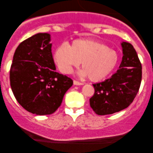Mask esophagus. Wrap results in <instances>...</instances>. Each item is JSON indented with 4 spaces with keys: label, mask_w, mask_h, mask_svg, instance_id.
Instances as JSON below:
<instances>
[{
    "label": "esophagus",
    "mask_w": 153,
    "mask_h": 153,
    "mask_svg": "<svg viewBox=\"0 0 153 153\" xmlns=\"http://www.w3.org/2000/svg\"><path fill=\"white\" fill-rule=\"evenodd\" d=\"M73 83H74V84H75V85H83V84H84V83L80 82V81H76V80H74Z\"/></svg>",
    "instance_id": "1"
}]
</instances>
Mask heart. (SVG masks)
Instances as JSON below:
<instances>
[{"instance_id":"heart-1","label":"heart","mask_w":153,"mask_h":153,"mask_svg":"<svg viewBox=\"0 0 153 153\" xmlns=\"http://www.w3.org/2000/svg\"><path fill=\"white\" fill-rule=\"evenodd\" d=\"M54 61L64 73H70L74 67L82 61L81 76L92 81L105 78L113 71L118 63V55L115 50L99 41L91 39H77L69 46L62 43L57 46L53 54Z\"/></svg>"}]
</instances>
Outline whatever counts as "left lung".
I'll use <instances>...</instances> for the list:
<instances>
[{
	"instance_id": "8db88e82",
	"label": "left lung",
	"mask_w": 153,
	"mask_h": 153,
	"mask_svg": "<svg viewBox=\"0 0 153 153\" xmlns=\"http://www.w3.org/2000/svg\"><path fill=\"white\" fill-rule=\"evenodd\" d=\"M122 61L111 78L93 84L95 93L89 104L98 115H110L126 109L135 99L142 78V67L137 52L129 43L121 44Z\"/></svg>"
}]
</instances>
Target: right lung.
I'll list each match as a JSON object with an SVG mask.
<instances>
[{
    "label": "right lung",
    "instance_id": "obj_1",
    "mask_svg": "<svg viewBox=\"0 0 153 153\" xmlns=\"http://www.w3.org/2000/svg\"><path fill=\"white\" fill-rule=\"evenodd\" d=\"M49 41V34L38 33L21 42L10 68V86L17 101L38 115L54 113L73 84L55 71Z\"/></svg>",
    "mask_w": 153,
    "mask_h": 153
}]
</instances>
